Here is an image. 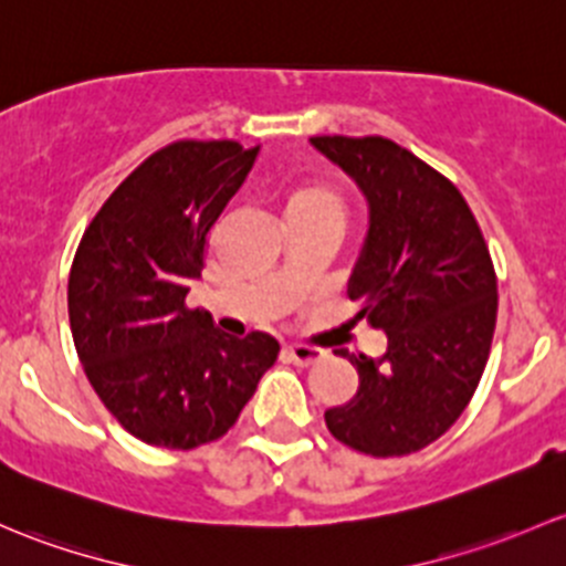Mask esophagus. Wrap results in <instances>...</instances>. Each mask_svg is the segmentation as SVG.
Wrapping results in <instances>:
<instances>
[{
	"label": "esophagus",
	"instance_id": "obj_1",
	"mask_svg": "<svg viewBox=\"0 0 566 566\" xmlns=\"http://www.w3.org/2000/svg\"><path fill=\"white\" fill-rule=\"evenodd\" d=\"M285 354H289L291 363L302 365V368H307V365L322 363V359L326 357L324 348H318V346H305V343H291V346H285Z\"/></svg>",
	"mask_w": 566,
	"mask_h": 566
}]
</instances>
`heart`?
I'll list each match as a JSON object with an SVG mask.
<instances>
[{
	"label": "heart",
	"mask_w": 566,
	"mask_h": 566,
	"mask_svg": "<svg viewBox=\"0 0 566 566\" xmlns=\"http://www.w3.org/2000/svg\"><path fill=\"white\" fill-rule=\"evenodd\" d=\"M294 212H332L343 214L340 198L332 193L324 185H305V188H296L294 193L285 201V214Z\"/></svg>",
	"instance_id": "heart-1"
}]
</instances>
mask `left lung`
I'll return each instance as SVG.
<instances>
[{
    "instance_id": "left-lung-1",
    "label": "left lung",
    "mask_w": 566,
    "mask_h": 566,
    "mask_svg": "<svg viewBox=\"0 0 566 566\" xmlns=\"http://www.w3.org/2000/svg\"><path fill=\"white\" fill-rule=\"evenodd\" d=\"M313 147L357 179L370 229L348 296L387 332L373 363L348 354L359 387L326 409L329 433L373 458L433 444L455 424L491 357L499 291L474 212L444 174L384 136H313Z\"/></svg>"
}]
</instances>
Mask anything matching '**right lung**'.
<instances>
[{
  "label": "right lung",
  "mask_w": 566,
  "mask_h": 566,
  "mask_svg": "<svg viewBox=\"0 0 566 566\" xmlns=\"http://www.w3.org/2000/svg\"><path fill=\"white\" fill-rule=\"evenodd\" d=\"M259 149L182 138L133 168L86 226L67 313L86 378L136 439L193 450L234 428L281 343L229 337L188 307L207 240Z\"/></svg>",
  "instance_id": "obj_1"
}]
</instances>
